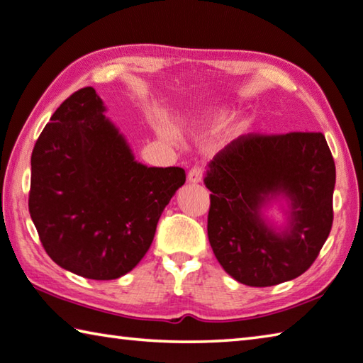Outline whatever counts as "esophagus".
<instances>
[{
    "label": "esophagus",
    "instance_id": "esophagus-1",
    "mask_svg": "<svg viewBox=\"0 0 363 363\" xmlns=\"http://www.w3.org/2000/svg\"><path fill=\"white\" fill-rule=\"evenodd\" d=\"M203 176H204V169L201 167H194L192 169L189 171L187 181L192 182V184H199V182H201Z\"/></svg>",
    "mask_w": 363,
    "mask_h": 363
}]
</instances>
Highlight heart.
Masks as SVG:
<instances>
[{
  "label": "heart",
  "instance_id": "heart-1",
  "mask_svg": "<svg viewBox=\"0 0 363 363\" xmlns=\"http://www.w3.org/2000/svg\"><path fill=\"white\" fill-rule=\"evenodd\" d=\"M225 118H227V116H219V117H217V121H225ZM160 131H162V135L163 136H167V138H171V135H173V133H171V130L168 128V127H164V125H160Z\"/></svg>",
  "mask_w": 363,
  "mask_h": 363
}]
</instances>
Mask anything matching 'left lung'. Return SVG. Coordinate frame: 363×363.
I'll list each match as a JSON object with an SVG mask.
<instances>
[{"label": "left lung", "instance_id": "left-lung-1", "mask_svg": "<svg viewBox=\"0 0 363 363\" xmlns=\"http://www.w3.org/2000/svg\"><path fill=\"white\" fill-rule=\"evenodd\" d=\"M204 184L211 247L241 284H281L318 259L332 230L335 189V162L322 133L241 135L214 155ZM278 193L293 200L291 225L282 235L258 213Z\"/></svg>", "mask_w": 363, "mask_h": 363}]
</instances>
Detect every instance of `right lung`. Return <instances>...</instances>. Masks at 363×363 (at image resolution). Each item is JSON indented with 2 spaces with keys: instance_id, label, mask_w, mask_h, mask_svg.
<instances>
[{
  "instance_id": "right-lung-1",
  "label": "right lung",
  "mask_w": 363,
  "mask_h": 363,
  "mask_svg": "<svg viewBox=\"0 0 363 363\" xmlns=\"http://www.w3.org/2000/svg\"><path fill=\"white\" fill-rule=\"evenodd\" d=\"M94 87L79 89L50 117L31 154L28 209L45 252L87 279H117L152 245L179 167L147 168L103 116Z\"/></svg>"
}]
</instances>
